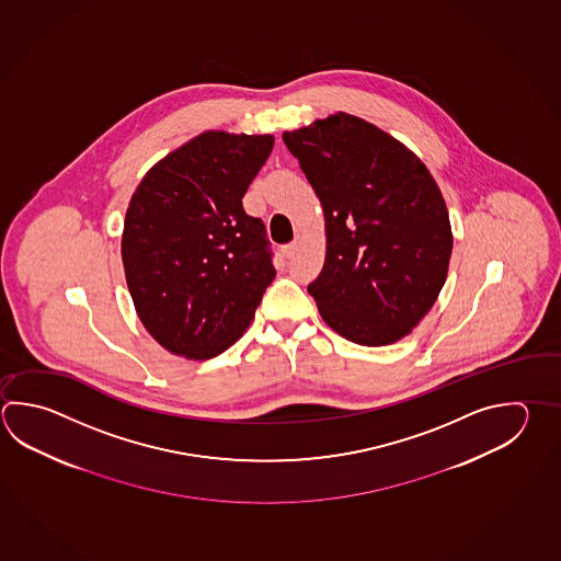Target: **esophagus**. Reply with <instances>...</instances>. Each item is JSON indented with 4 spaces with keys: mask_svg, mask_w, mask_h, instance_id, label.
I'll use <instances>...</instances> for the list:
<instances>
[{
    "mask_svg": "<svg viewBox=\"0 0 561 561\" xmlns=\"http://www.w3.org/2000/svg\"><path fill=\"white\" fill-rule=\"evenodd\" d=\"M299 243H301V240L297 238L294 242L284 245V248H282V254H284V257H287V260H289V257H294V255H296L297 248H299Z\"/></svg>",
    "mask_w": 561,
    "mask_h": 561,
    "instance_id": "esophagus-1",
    "label": "esophagus"
}]
</instances>
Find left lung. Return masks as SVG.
Returning a JSON list of instances; mask_svg holds the SVG:
<instances>
[{
    "mask_svg": "<svg viewBox=\"0 0 561 561\" xmlns=\"http://www.w3.org/2000/svg\"><path fill=\"white\" fill-rule=\"evenodd\" d=\"M325 218V264L307 291L341 337H407L433 309L453 254L443 192L423 160L365 118L335 113L286 130Z\"/></svg>",
    "mask_w": 561,
    "mask_h": 561,
    "instance_id": "1",
    "label": "left lung"
}]
</instances>
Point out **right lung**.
Listing matches in <instances>:
<instances>
[{"label": "right lung", "mask_w": 561, "mask_h": 561, "mask_svg": "<svg viewBox=\"0 0 561 561\" xmlns=\"http://www.w3.org/2000/svg\"><path fill=\"white\" fill-rule=\"evenodd\" d=\"M274 135L206 130L160 159L128 202L121 254L140 323L160 347L204 360L250 328L275 270L242 198Z\"/></svg>", "instance_id": "obj_1"}]
</instances>
